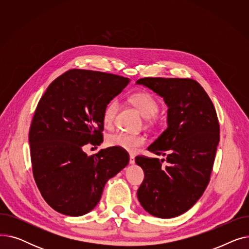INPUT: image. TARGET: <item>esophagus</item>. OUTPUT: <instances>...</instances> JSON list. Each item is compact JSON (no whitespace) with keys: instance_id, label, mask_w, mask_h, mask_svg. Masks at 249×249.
<instances>
[{"instance_id":"esophagus-1","label":"esophagus","mask_w":249,"mask_h":249,"mask_svg":"<svg viewBox=\"0 0 249 249\" xmlns=\"http://www.w3.org/2000/svg\"><path fill=\"white\" fill-rule=\"evenodd\" d=\"M129 162L131 163V164L135 163V156L133 154H130V156H129Z\"/></svg>"}]
</instances>
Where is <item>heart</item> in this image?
<instances>
[{"mask_svg": "<svg viewBox=\"0 0 249 249\" xmlns=\"http://www.w3.org/2000/svg\"><path fill=\"white\" fill-rule=\"evenodd\" d=\"M130 103L146 118L147 123L150 126L160 124V118L156 115L160 109V103L149 91H136L129 98ZM119 109V103L117 100H111L104 109L103 121L105 126L111 127L116 119V115ZM146 139L141 134H132L127 132H118L108 136L107 144L112 147H118L123 150L134 152L142 145H144Z\"/></svg>", "mask_w": 249, "mask_h": 249, "instance_id": "heart-1", "label": "heart"}]
</instances>
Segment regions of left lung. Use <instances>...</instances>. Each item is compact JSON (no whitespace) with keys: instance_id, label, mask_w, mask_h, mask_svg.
Segmentation results:
<instances>
[{"instance_id":"8db88e82","label":"left lung","mask_w":249,"mask_h":249,"mask_svg":"<svg viewBox=\"0 0 249 249\" xmlns=\"http://www.w3.org/2000/svg\"><path fill=\"white\" fill-rule=\"evenodd\" d=\"M136 83L168 106L167 128L147 148L165 159L135 158L144 172L137 197L152 216L174 218L191 209L210 181L220 140L217 113L203 87L192 78L143 77Z\"/></svg>"}]
</instances>
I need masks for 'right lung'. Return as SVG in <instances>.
<instances>
[{
    "instance_id": "1",
    "label": "right lung",
    "mask_w": 249,
    "mask_h": 249,
    "mask_svg": "<svg viewBox=\"0 0 249 249\" xmlns=\"http://www.w3.org/2000/svg\"><path fill=\"white\" fill-rule=\"evenodd\" d=\"M129 78L70 70L39 100L29 130L32 172L45 202L58 213L82 216L97 206L109 178L129 162L118 147L87 155L84 145L103 142V112Z\"/></svg>"
}]
</instances>
